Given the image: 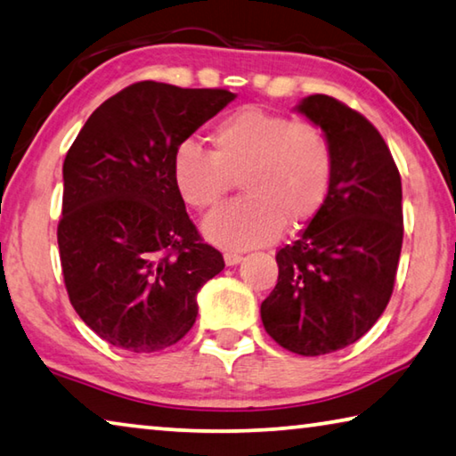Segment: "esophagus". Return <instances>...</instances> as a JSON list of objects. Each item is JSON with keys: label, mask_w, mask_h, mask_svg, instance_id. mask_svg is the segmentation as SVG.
Returning <instances> with one entry per match:
<instances>
[{"label": "esophagus", "mask_w": 456, "mask_h": 456, "mask_svg": "<svg viewBox=\"0 0 456 456\" xmlns=\"http://www.w3.org/2000/svg\"><path fill=\"white\" fill-rule=\"evenodd\" d=\"M224 260H226L228 266H234V265L240 263L242 255H238V252H226V255H224Z\"/></svg>", "instance_id": "34e87169"}]
</instances>
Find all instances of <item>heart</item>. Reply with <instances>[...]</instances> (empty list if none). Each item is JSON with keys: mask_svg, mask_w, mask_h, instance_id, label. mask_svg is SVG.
I'll list each match as a JSON object with an SVG mask.
<instances>
[{"mask_svg": "<svg viewBox=\"0 0 456 456\" xmlns=\"http://www.w3.org/2000/svg\"><path fill=\"white\" fill-rule=\"evenodd\" d=\"M212 151L179 145L171 174L185 204L208 210L240 183L242 198L204 220L208 240L224 248L273 242L282 226L301 230L317 218L330 196L333 147L315 123L244 107L214 126Z\"/></svg>", "mask_w": 456, "mask_h": 456, "instance_id": "b5f03b06", "label": "heart"}]
</instances>
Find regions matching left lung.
I'll return each mask as SVG.
<instances>
[{"mask_svg":"<svg viewBox=\"0 0 456 456\" xmlns=\"http://www.w3.org/2000/svg\"><path fill=\"white\" fill-rule=\"evenodd\" d=\"M297 110L330 137L333 179L317 218L277 252L279 281L260 317L281 347L313 357L352 346L384 313L404 218L400 171L376 126L327 94Z\"/></svg>","mask_w":456,"mask_h":456,"instance_id":"8db88e82","label":"left lung"}]
</instances>
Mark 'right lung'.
I'll use <instances>...</instances> for the list:
<instances>
[{
	"label": "right lung",
	"instance_id": "obj_1",
	"mask_svg": "<svg viewBox=\"0 0 456 456\" xmlns=\"http://www.w3.org/2000/svg\"><path fill=\"white\" fill-rule=\"evenodd\" d=\"M234 93L143 80L104 101L64 159L58 248L80 319L110 346L153 354L198 317L196 295L224 268L171 174L175 149Z\"/></svg>",
	"mask_w": 456,
	"mask_h": 456
}]
</instances>
